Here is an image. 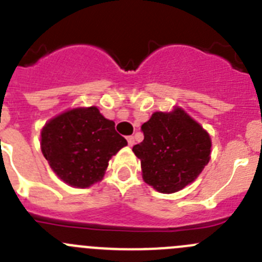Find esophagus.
<instances>
[{"mask_svg":"<svg viewBox=\"0 0 262 262\" xmlns=\"http://www.w3.org/2000/svg\"><path fill=\"white\" fill-rule=\"evenodd\" d=\"M127 143H128L129 147H133V145L135 144V139H134V136H127Z\"/></svg>","mask_w":262,"mask_h":262,"instance_id":"esophagus-1","label":"esophagus"}]
</instances>
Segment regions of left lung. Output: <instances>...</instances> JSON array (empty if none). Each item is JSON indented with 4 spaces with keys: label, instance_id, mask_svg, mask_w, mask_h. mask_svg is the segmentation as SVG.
<instances>
[{
    "label": "left lung",
    "instance_id": "left-lung-1",
    "mask_svg": "<svg viewBox=\"0 0 262 262\" xmlns=\"http://www.w3.org/2000/svg\"><path fill=\"white\" fill-rule=\"evenodd\" d=\"M142 131L144 140L133 151L140 159L144 181L160 193L184 189L209 163V134L181 108L155 113Z\"/></svg>",
    "mask_w": 262,
    "mask_h": 262
}]
</instances>
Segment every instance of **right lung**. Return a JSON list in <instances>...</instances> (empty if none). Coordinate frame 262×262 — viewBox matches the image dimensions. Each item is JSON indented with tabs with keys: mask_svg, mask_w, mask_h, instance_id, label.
Returning a JSON list of instances; mask_svg holds the SVG:
<instances>
[{
	"mask_svg": "<svg viewBox=\"0 0 262 262\" xmlns=\"http://www.w3.org/2000/svg\"><path fill=\"white\" fill-rule=\"evenodd\" d=\"M41 152L62 181L88 187L101 181L108 160L127 140L96 106L73 108L53 118L41 129Z\"/></svg>",
	"mask_w": 262,
	"mask_h": 262,
	"instance_id": "1",
	"label": "right lung"
}]
</instances>
